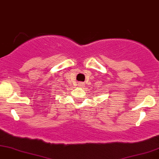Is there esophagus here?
I'll use <instances>...</instances> for the list:
<instances>
[{"label":"esophagus","mask_w":159,"mask_h":159,"mask_svg":"<svg viewBox=\"0 0 159 159\" xmlns=\"http://www.w3.org/2000/svg\"><path fill=\"white\" fill-rule=\"evenodd\" d=\"M78 86H80V87H83V86H84V84L82 83V82H78Z\"/></svg>","instance_id":"esophagus-1"}]
</instances>
